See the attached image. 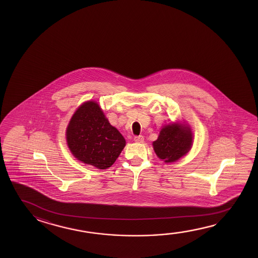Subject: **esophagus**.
Masks as SVG:
<instances>
[{
  "instance_id": "1",
  "label": "esophagus",
  "mask_w": 258,
  "mask_h": 258,
  "mask_svg": "<svg viewBox=\"0 0 258 258\" xmlns=\"http://www.w3.org/2000/svg\"><path fill=\"white\" fill-rule=\"evenodd\" d=\"M134 141H135V142H137V143H143V136H136L135 138H134Z\"/></svg>"
}]
</instances>
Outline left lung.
I'll list each match as a JSON object with an SVG mask.
<instances>
[{"instance_id": "1", "label": "left lung", "mask_w": 258, "mask_h": 258, "mask_svg": "<svg viewBox=\"0 0 258 258\" xmlns=\"http://www.w3.org/2000/svg\"><path fill=\"white\" fill-rule=\"evenodd\" d=\"M192 146V132L190 126L175 122L161 130L153 148L156 156L165 163L179 160L190 151Z\"/></svg>"}]
</instances>
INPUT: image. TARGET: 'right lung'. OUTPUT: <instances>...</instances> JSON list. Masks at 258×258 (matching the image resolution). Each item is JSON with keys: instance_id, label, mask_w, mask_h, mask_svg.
Instances as JSON below:
<instances>
[{"instance_id": "add662e5", "label": "right lung", "mask_w": 258, "mask_h": 258, "mask_svg": "<svg viewBox=\"0 0 258 258\" xmlns=\"http://www.w3.org/2000/svg\"><path fill=\"white\" fill-rule=\"evenodd\" d=\"M67 142L77 160L98 169L114 164L126 141L110 125L96 102H84L76 110L67 127Z\"/></svg>"}]
</instances>
